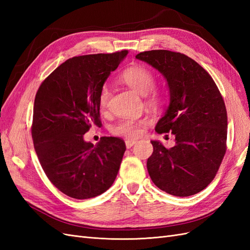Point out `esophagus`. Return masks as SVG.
<instances>
[{"label":"esophagus","instance_id":"esophagus-1","mask_svg":"<svg viewBox=\"0 0 250 250\" xmlns=\"http://www.w3.org/2000/svg\"><path fill=\"white\" fill-rule=\"evenodd\" d=\"M137 143L135 141H133V140H127L126 142H125V144H126V148L127 149H129V148H131L134 144Z\"/></svg>","mask_w":250,"mask_h":250}]
</instances>
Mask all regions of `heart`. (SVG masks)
<instances>
[{
  "mask_svg": "<svg viewBox=\"0 0 250 250\" xmlns=\"http://www.w3.org/2000/svg\"><path fill=\"white\" fill-rule=\"evenodd\" d=\"M121 79L140 95L145 96L146 103L150 106H155L162 100V93L154 88L155 75L148 67L144 65H132L121 76ZM110 100V90L107 85H103L99 94V106L102 111L106 110ZM148 123L146 119L140 120H124L115 126H112L111 132L120 137L135 139L140 137L144 127Z\"/></svg>",
  "mask_w": 250,
  "mask_h": 250,
  "instance_id": "b5f03b06",
  "label": "heart"
}]
</instances>
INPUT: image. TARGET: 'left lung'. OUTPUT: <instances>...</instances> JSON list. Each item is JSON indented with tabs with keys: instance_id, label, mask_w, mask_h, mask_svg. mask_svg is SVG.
<instances>
[{
	"instance_id": "8db88e82",
	"label": "left lung",
	"mask_w": 250,
	"mask_h": 250,
	"mask_svg": "<svg viewBox=\"0 0 250 250\" xmlns=\"http://www.w3.org/2000/svg\"><path fill=\"white\" fill-rule=\"evenodd\" d=\"M135 58L167 79L170 104L155 131L171 132L176 141L170 149L151 141L149 175L168 194L178 197L197 194L215 178L226 152L228 112L220 90L210 75L183 53L152 50L141 52Z\"/></svg>"
}]
</instances>
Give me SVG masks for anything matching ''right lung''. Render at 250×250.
Returning <instances> with one entry per match:
<instances>
[{
	"label": "right lung",
	"mask_w": 250,
	"mask_h": 250,
	"mask_svg": "<svg viewBox=\"0 0 250 250\" xmlns=\"http://www.w3.org/2000/svg\"><path fill=\"white\" fill-rule=\"evenodd\" d=\"M127 54L123 50L67 59L36 93L31 133L37 157L51 183L72 198L101 195L117 177L125 142L102 137L94 146L83 134L102 125L100 90Z\"/></svg>",
	"instance_id": "add662e5"
}]
</instances>
